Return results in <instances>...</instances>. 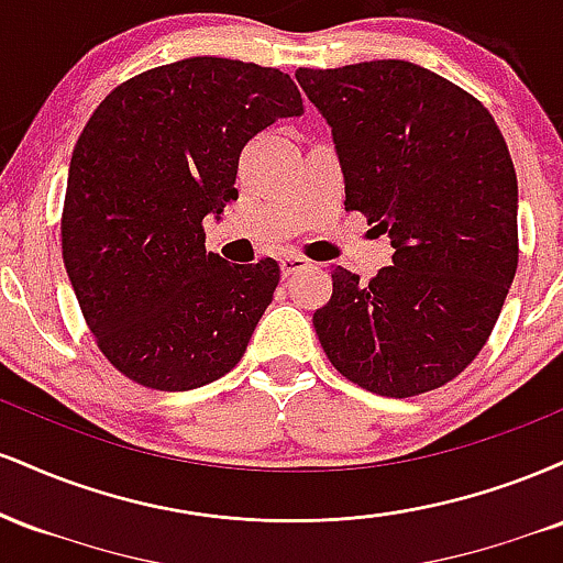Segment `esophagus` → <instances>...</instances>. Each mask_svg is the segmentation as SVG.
I'll list each match as a JSON object with an SVG mask.
<instances>
[{"instance_id": "34e87169", "label": "esophagus", "mask_w": 563, "mask_h": 563, "mask_svg": "<svg viewBox=\"0 0 563 563\" xmlns=\"http://www.w3.org/2000/svg\"><path fill=\"white\" fill-rule=\"evenodd\" d=\"M307 267H309V262L303 260V256H299V254H288V256H283V260H280L283 277H290V275L301 273V269H307Z\"/></svg>"}]
</instances>
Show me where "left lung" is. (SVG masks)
<instances>
[{
	"mask_svg": "<svg viewBox=\"0 0 563 563\" xmlns=\"http://www.w3.org/2000/svg\"><path fill=\"white\" fill-rule=\"evenodd\" d=\"M333 134L346 211L389 232L371 283L333 269L314 331L335 371L380 397L439 389L493 333L519 264V187L487 108L407 60L299 68Z\"/></svg>",
	"mask_w": 563,
	"mask_h": 563,
	"instance_id": "8db88e82",
	"label": "left lung"
}]
</instances>
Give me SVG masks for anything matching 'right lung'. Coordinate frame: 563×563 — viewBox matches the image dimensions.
Masks as SVG:
<instances>
[{
  "label": "right lung",
  "instance_id": "1",
  "mask_svg": "<svg viewBox=\"0 0 563 563\" xmlns=\"http://www.w3.org/2000/svg\"><path fill=\"white\" fill-rule=\"evenodd\" d=\"M301 113L288 74L228 57L145 70L97 106L70 156L63 262L126 378L187 391L241 363L280 267L206 251L203 219L238 200L245 142Z\"/></svg>",
  "mask_w": 563,
  "mask_h": 563
}]
</instances>
